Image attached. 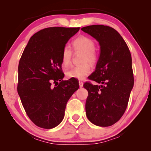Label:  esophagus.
<instances>
[{"label":"esophagus","instance_id":"obj_1","mask_svg":"<svg viewBox=\"0 0 151 151\" xmlns=\"http://www.w3.org/2000/svg\"><path fill=\"white\" fill-rule=\"evenodd\" d=\"M79 86L80 88L83 87V82L81 81V80H79Z\"/></svg>","mask_w":151,"mask_h":151}]
</instances>
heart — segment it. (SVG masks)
<instances>
[{
  "instance_id": "heart-1",
  "label": "heart",
  "mask_w": 151,
  "mask_h": 151,
  "mask_svg": "<svg viewBox=\"0 0 151 151\" xmlns=\"http://www.w3.org/2000/svg\"><path fill=\"white\" fill-rule=\"evenodd\" d=\"M74 51L83 53L81 65L76 66L67 71L66 75L69 78L83 80L91 73V65H96L99 60V55L96 49V43L91 38L85 36H79L72 42ZM73 51L70 47L66 46L62 51L61 63L63 68H67L71 63Z\"/></svg>"
}]
</instances>
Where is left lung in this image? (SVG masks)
<instances>
[{
	"instance_id": "obj_1",
	"label": "left lung",
	"mask_w": 151,
	"mask_h": 151,
	"mask_svg": "<svg viewBox=\"0 0 151 151\" xmlns=\"http://www.w3.org/2000/svg\"><path fill=\"white\" fill-rule=\"evenodd\" d=\"M81 29L96 38L100 55L95 71L86 82L88 91L85 109L91 122L99 127H110L122 117L127 108L134 84L132 58L127 43L111 27L94 24Z\"/></svg>"
}]
</instances>
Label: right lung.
<instances>
[{"mask_svg":"<svg viewBox=\"0 0 151 151\" xmlns=\"http://www.w3.org/2000/svg\"><path fill=\"white\" fill-rule=\"evenodd\" d=\"M79 29L60 27L41 29L32 36L20 58L18 93L27 116L38 127H57L65 116L68 100L79 88L76 78L63 80L61 63L64 47Z\"/></svg>","mask_w":151,"mask_h":151,"instance_id":"1","label":"right lung"}]
</instances>
